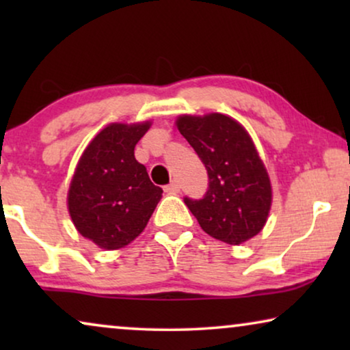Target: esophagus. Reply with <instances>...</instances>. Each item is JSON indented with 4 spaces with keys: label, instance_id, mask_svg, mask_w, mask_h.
Listing matches in <instances>:
<instances>
[{
    "label": "esophagus",
    "instance_id": "34e87169",
    "mask_svg": "<svg viewBox=\"0 0 350 350\" xmlns=\"http://www.w3.org/2000/svg\"><path fill=\"white\" fill-rule=\"evenodd\" d=\"M164 191L167 194H178L180 193V185L176 183V181H172L170 185H167Z\"/></svg>",
    "mask_w": 350,
    "mask_h": 350
}]
</instances>
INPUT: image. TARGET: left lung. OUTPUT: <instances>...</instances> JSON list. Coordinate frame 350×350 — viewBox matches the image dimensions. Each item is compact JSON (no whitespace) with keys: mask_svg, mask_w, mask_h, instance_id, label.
<instances>
[{"mask_svg":"<svg viewBox=\"0 0 350 350\" xmlns=\"http://www.w3.org/2000/svg\"><path fill=\"white\" fill-rule=\"evenodd\" d=\"M178 129L208 174L204 199H185L208 236L241 245L265 228L272 205V186L250 133L221 113L181 114Z\"/></svg>","mask_w":350,"mask_h":350,"instance_id":"8db88e82","label":"left lung"}]
</instances>
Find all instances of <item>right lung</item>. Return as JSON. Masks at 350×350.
Instances as JSON below:
<instances>
[{
  "mask_svg": "<svg viewBox=\"0 0 350 350\" xmlns=\"http://www.w3.org/2000/svg\"><path fill=\"white\" fill-rule=\"evenodd\" d=\"M151 121L111 122L81 154L66 205L75 228L103 250H119L146 228L162 189L151 183L133 150Z\"/></svg>",
  "mask_w": 350,
  "mask_h": 350,
  "instance_id": "obj_1",
  "label": "right lung"
}]
</instances>
